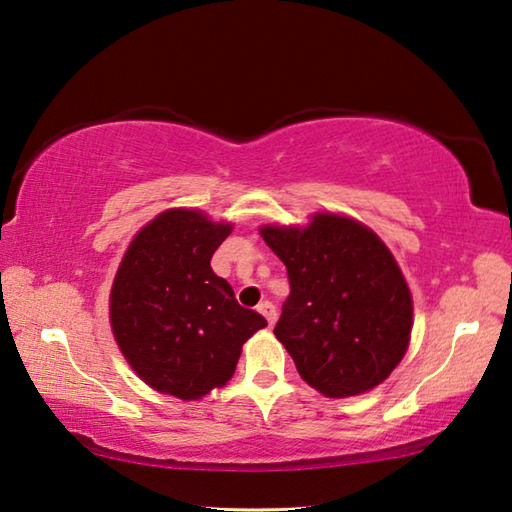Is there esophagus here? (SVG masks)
<instances>
[{
	"mask_svg": "<svg viewBox=\"0 0 512 512\" xmlns=\"http://www.w3.org/2000/svg\"><path fill=\"white\" fill-rule=\"evenodd\" d=\"M257 310L259 313H262L264 317H266V322L273 326L275 322H277V308H275V304H270V302H262L257 306Z\"/></svg>",
	"mask_w": 512,
	"mask_h": 512,
	"instance_id": "1",
	"label": "esophagus"
}]
</instances>
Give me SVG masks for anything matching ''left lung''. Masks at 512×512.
I'll return each mask as SVG.
<instances>
[{"instance_id":"obj_1","label":"left lung","mask_w":512,"mask_h":512,"mask_svg":"<svg viewBox=\"0 0 512 512\" xmlns=\"http://www.w3.org/2000/svg\"><path fill=\"white\" fill-rule=\"evenodd\" d=\"M259 233L288 270L275 337L304 382L326 397L382 384L406 355L413 328V297L382 239L333 213Z\"/></svg>"}]
</instances>
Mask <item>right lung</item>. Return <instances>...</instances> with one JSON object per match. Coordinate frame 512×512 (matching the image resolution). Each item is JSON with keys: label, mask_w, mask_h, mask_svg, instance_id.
I'll list each match as a JSON object with an SVG mask.
<instances>
[{"label": "right lung", "mask_w": 512, "mask_h": 512, "mask_svg": "<svg viewBox=\"0 0 512 512\" xmlns=\"http://www.w3.org/2000/svg\"><path fill=\"white\" fill-rule=\"evenodd\" d=\"M233 226L170 208L130 242L110 290V326L130 368L164 395L202 399L235 373L266 319L237 304L210 259Z\"/></svg>", "instance_id": "right-lung-1"}]
</instances>
